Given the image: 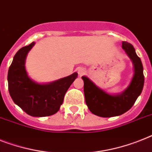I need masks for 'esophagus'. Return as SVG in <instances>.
Instances as JSON below:
<instances>
[{
	"mask_svg": "<svg viewBox=\"0 0 152 152\" xmlns=\"http://www.w3.org/2000/svg\"><path fill=\"white\" fill-rule=\"evenodd\" d=\"M77 72H78L79 74V76H83V74L86 72V69H85L84 68H83V67H79L77 68Z\"/></svg>",
	"mask_w": 152,
	"mask_h": 152,
	"instance_id": "obj_1",
	"label": "esophagus"
}]
</instances>
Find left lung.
<instances>
[{
	"instance_id": "obj_1",
	"label": "left lung",
	"mask_w": 152,
	"mask_h": 152,
	"mask_svg": "<svg viewBox=\"0 0 152 152\" xmlns=\"http://www.w3.org/2000/svg\"><path fill=\"white\" fill-rule=\"evenodd\" d=\"M122 47L134 65V75L131 81L123 92L116 94H108L97 87L87 76H82L84 83L83 91L86 104L89 110L97 116L107 118L125 113L132 108L142 92L144 83L142 62L132 44L123 41Z\"/></svg>"
}]
</instances>
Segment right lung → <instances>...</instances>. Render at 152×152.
Returning <instances> with one entry per match:
<instances>
[{"label":"right lung","instance_id":"add662e5","mask_svg":"<svg viewBox=\"0 0 152 152\" xmlns=\"http://www.w3.org/2000/svg\"><path fill=\"white\" fill-rule=\"evenodd\" d=\"M34 44L33 42L19 49L13 58L8 73V91L15 104L26 113L33 117L49 116L59 110L66 91L78 73L47 83L32 80L26 69V59Z\"/></svg>","mask_w":152,"mask_h":152}]
</instances>
